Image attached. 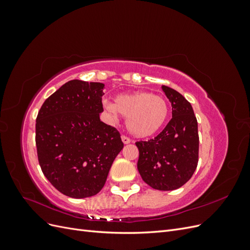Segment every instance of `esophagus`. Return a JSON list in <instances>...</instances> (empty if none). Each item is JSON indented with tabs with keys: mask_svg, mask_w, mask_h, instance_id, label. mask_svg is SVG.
<instances>
[{
	"mask_svg": "<svg viewBox=\"0 0 250 250\" xmlns=\"http://www.w3.org/2000/svg\"><path fill=\"white\" fill-rule=\"evenodd\" d=\"M121 139H122V142L124 144H129L131 142V140L128 138V137H126V135H122V138H121Z\"/></svg>",
	"mask_w": 250,
	"mask_h": 250,
	"instance_id": "1",
	"label": "esophagus"
}]
</instances>
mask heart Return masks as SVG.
Segmentation results:
<instances>
[{
	"mask_svg": "<svg viewBox=\"0 0 250 250\" xmlns=\"http://www.w3.org/2000/svg\"><path fill=\"white\" fill-rule=\"evenodd\" d=\"M104 107L112 117L118 112L126 118L128 131L137 138H148L165 125L169 116V105L163 97L148 92L122 94L115 103L105 102Z\"/></svg>",
	"mask_w": 250,
	"mask_h": 250,
	"instance_id": "heart-1",
	"label": "heart"
}]
</instances>
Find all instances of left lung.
<instances>
[{
    "instance_id": "1",
    "label": "left lung",
    "mask_w": 250,
    "mask_h": 250,
    "mask_svg": "<svg viewBox=\"0 0 250 250\" xmlns=\"http://www.w3.org/2000/svg\"><path fill=\"white\" fill-rule=\"evenodd\" d=\"M162 88L171 102L172 119L154 139L135 143L140 152L138 170L151 188L172 191L183 187L197 168L198 124L183 95L169 86Z\"/></svg>"
}]
</instances>
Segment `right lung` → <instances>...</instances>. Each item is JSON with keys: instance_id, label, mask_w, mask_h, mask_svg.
<instances>
[{"instance_id": "obj_1", "label": "right lung", "mask_w": 250, "mask_h": 250, "mask_svg": "<svg viewBox=\"0 0 250 250\" xmlns=\"http://www.w3.org/2000/svg\"><path fill=\"white\" fill-rule=\"evenodd\" d=\"M104 84L71 80L43 102L35 125L40 166L52 186L72 198L99 193L124 144L100 121Z\"/></svg>"}]
</instances>
